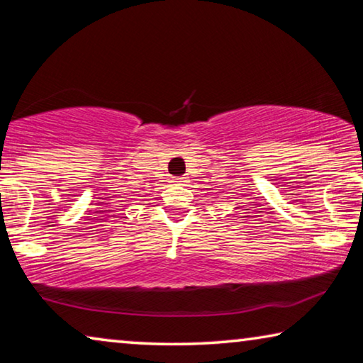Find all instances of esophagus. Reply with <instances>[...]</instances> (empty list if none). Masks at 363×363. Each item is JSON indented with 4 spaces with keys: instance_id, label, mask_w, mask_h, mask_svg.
I'll return each mask as SVG.
<instances>
[{
    "instance_id": "1",
    "label": "esophagus",
    "mask_w": 363,
    "mask_h": 363,
    "mask_svg": "<svg viewBox=\"0 0 363 363\" xmlns=\"http://www.w3.org/2000/svg\"><path fill=\"white\" fill-rule=\"evenodd\" d=\"M177 180H178V183H183V182H186L185 178H177Z\"/></svg>"
}]
</instances>
